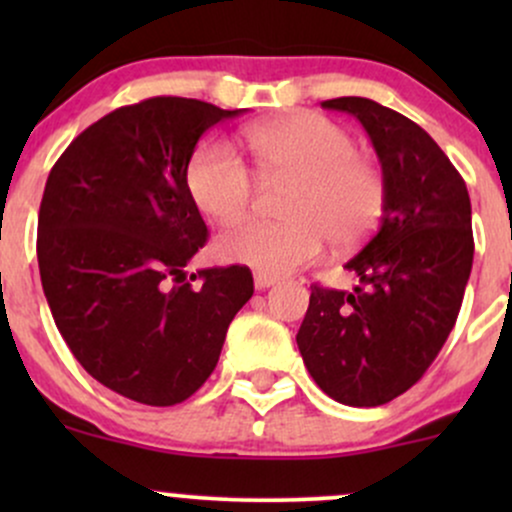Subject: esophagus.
I'll use <instances>...</instances> for the list:
<instances>
[{"instance_id": "34e87169", "label": "esophagus", "mask_w": 512, "mask_h": 512, "mask_svg": "<svg viewBox=\"0 0 512 512\" xmlns=\"http://www.w3.org/2000/svg\"><path fill=\"white\" fill-rule=\"evenodd\" d=\"M276 276H272V274H262V272H255V289L257 291H262V289H269V286H274L276 284Z\"/></svg>"}]
</instances>
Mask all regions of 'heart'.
<instances>
[{
    "label": "heart",
    "instance_id": "1",
    "mask_svg": "<svg viewBox=\"0 0 512 512\" xmlns=\"http://www.w3.org/2000/svg\"><path fill=\"white\" fill-rule=\"evenodd\" d=\"M248 146L264 178L296 185L286 197V221L250 219L216 240L223 262L281 276L313 262L330 238L337 248L361 243L385 209V178L356 154L344 127L317 113H291L248 129ZM187 187L216 223H233L255 195V175L228 142H207L192 154Z\"/></svg>",
    "mask_w": 512,
    "mask_h": 512
}]
</instances>
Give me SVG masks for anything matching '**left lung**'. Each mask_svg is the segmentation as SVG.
Returning <instances> with one entry per match:
<instances>
[{"label":"left lung","instance_id":"1","mask_svg":"<svg viewBox=\"0 0 512 512\" xmlns=\"http://www.w3.org/2000/svg\"><path fill=\"white\" fill-rule=\"evenodd\" d=\"M322 108L354 115L368 132L385 209L378 233L344 264L358 286H313L296 342L322 392L380 407L426 373L455 327L474 260L472 204L450 158L409 117L358 96Z\"/></svg>","mask_w":512,"mask_h":512}]
</instances>
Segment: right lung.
<instances>
[{
	"mask_svg": "<svg viewBox=\"0 0 512 512\" xmlns=\"http://www.w3.org/2000/svg\"><path fill=\"white\" fill-rule=\"evenodd\" d=\"M240 113L175 96L125 105L84 129L45 182L38 267L57 330L88 375L134 402L195 395L255 291L238 264L185 272L207 243L187 166L199 137Z\"/></svg>",
	"mask_w": 512,
	"mask_h": 512,
	"instance_id": "1",
	"label": "right lung"
}]
</instances>
